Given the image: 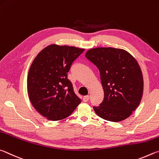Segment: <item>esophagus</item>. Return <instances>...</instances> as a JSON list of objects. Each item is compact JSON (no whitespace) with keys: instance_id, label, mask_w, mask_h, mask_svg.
I'll list each match as a JSON object with an SVG mask.
<instances>
[{"instance_id":"34e87169","label":"esophagus","mask_w":159,"mask_h":159,"mask_svg":"<svg viewBox=\"0 0 159 159\" xmlns=\"http://www.w3.org/2000/svg\"><path fill=\"white\" fill-rule=\"evenodd\" d=\"M89 96H84V98H83V101L84 102H87L89 101Z\"/></svg>"}]
</instances>
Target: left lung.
I'll return each mask as SVG.
<instances>
[{
  "label": "left lung",
  "mask_w": 159,
  "mask_h": 159,
  "mask_svg": "<svg viewBox=\"0 0 159 159\" xmlns=\"http://www.w3.org/2000/svg\"><path fill=\"white\" fill-rule=\"evenodd\" d=\"M85 57L98 68L104 98L93 106L97 115L118 122L131 115L140 104L143 93V77L133 56L124 49L97 47Z\"/></svg>",
  "instance_id": "left-lung-1"
}]
</instances>
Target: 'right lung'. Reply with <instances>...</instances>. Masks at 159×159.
<instances>
[{"label": "right lung", "instance_id": "right-lung-1", "mask_svg": "<svg viewBox=\"0 0 159 159\" xmlns=\"http://www.w3.org/2000/svg\"><path fill=\"white\" fill-rule=\"evenodd\" d=\"M84 51L51 44L33 60L28 74V94L35 109L49 120L68 117L81 102L68 79V72Z\"/></svg>", "mask_w": 159, "mask_h": 159}]
</instances>
